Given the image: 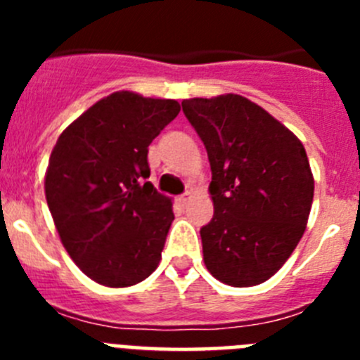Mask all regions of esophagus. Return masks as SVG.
Masks as SVG:
<instances>
[{
  "label": "esophagus",
  "instance_id": "esophagus-1",
  "mask_svg": "<svg viewBox=\"0 0 360 360\" xmlns=\"http://www.w3.org/2000/svg\"><path fill=\"white\" fill-rule=\"evenodd\" d=\"M189 198H191V195H189V193H186V195L178 196V203H182V205H186L187 200H189Z\"/></svg>",
  "mask_w": 360,
  "mask_h": 360
}]
</instances>
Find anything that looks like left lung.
Returning a JSON list of instances; mask_svg holds the SVG:
<instances>
[{"instance_id": "1", "label": "left lung", "mask_w": 360, "mask_h": 360, "mask_svg": "<svg viewBox=\"0 0 360 360\" xmlns=\"http://www.w3.org/2000/svg\"><path fill=\"white\" fill-rule=\"evenodd\" d=\"M207 149L214 216L200 229L203 262L218 281L254 287L278 272L303 238L314 176L297 136L241 95L186 98Z\"/></svg>"}]
</instances>
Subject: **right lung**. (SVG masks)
<instances>
[{"label":"right lung","mask_w":360,"mask_h":360,"mask_svg":"<svg viewBox=\"0 0 360 360\" xmlns=\"http://www.w3.org/2000/svg\"><path fill=\"white\" fill-rule=\"evenodd\" d=\"M173 98L115 91L57 139L44 176L59 238L75 265L104 287H131L155 272L174 219L149 178L148 148L178 115Z\"/></svg>","instance_id":"right-lung-1"}]
</instances>
